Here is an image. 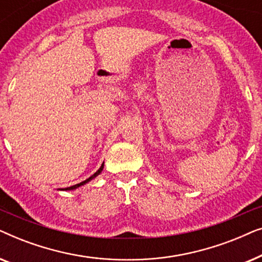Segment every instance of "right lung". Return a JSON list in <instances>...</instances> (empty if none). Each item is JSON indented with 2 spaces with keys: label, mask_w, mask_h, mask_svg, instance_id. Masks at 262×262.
Segmentation results:
<instances>
[{
  "label": "right lung",
  "mask_w": 262,
  "mask_h": 262,
  "mask_svg": "<svg viewBox=\"0 0 262 262\" xmlns=\"http://www.w3.org/2000/svg\"><path fill=\"white\" fill-rule=\"evenodd\" d=\"M102 169H103V163L101 164V167H100V168H99V169H98V171H95V173H94V174H93L91 178H88V179H87V180L82 181V182H80V184H77V185L70 186V187H67V188H64V189H66V191H70V189H75V188L80 187V186H82V185L87 184V182H88V181H91V180H92V179H94L95 177H98V175H99V174H100V173H101V171H102Z\"/></svg>",
  "instance_id": "1"
}]
</instances>
